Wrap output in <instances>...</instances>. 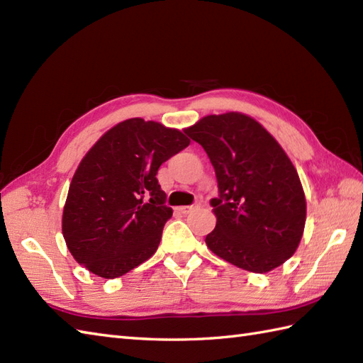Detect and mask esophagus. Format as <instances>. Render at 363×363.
I'll use <instances>...</instances> for the list:
<instances>
[{"instance_id":"obj_1","label":"esophagus","mask_w":363,"mask_h":363,"mask_svg":"<svg viewBox=\"0 0 363 363\" xmlns=\"http://www.w3.org/2000/svg\"><path fill=\"white\" fill-rule=\"evenodd\" d=\"M198 206H199V204H195V206H182V207H179V209H177V211H179V212L184 213V215H187V213H190V212H194Z\"/></svg>"}]
</instances>
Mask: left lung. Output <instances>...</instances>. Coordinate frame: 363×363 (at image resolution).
<instances>
[{
  "label": "left lung",
  "mask_w": 363,
  "mask_h": 363,
  "mask_svg": "<svg viewBox=\"0 0 363 363\" xmlns=\"http://www.w3.org/2000/svg\"><path fill=\"white\" fill-rule=\"evenodd\" d=\"M186 134L203 146L217 174L220 196L211 203L217 225L207 248L251 273L281 267L306 226V195L287 152L242 112L206 115Z\"/></svg>",
  "instance_id": "obj_1"
}]
</instances>
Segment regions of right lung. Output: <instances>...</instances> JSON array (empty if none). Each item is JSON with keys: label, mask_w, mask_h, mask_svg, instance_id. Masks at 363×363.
I'll use <instances>...</instances> for the list:
<instances>
[{"label": "right lung", "mask_w": 363, "mask_h": 363, "mask_svg": "<svg viewBox=\"0 0 363 363\" xmlns=\"http://www.w3.org/2000/svg\"><path fill=\"white\" fill-rule=\"evenodd\" d=\"M189 145L179 129L143 118L99 137L76 168L62 213L67 248L78 264L115 279L157 251L173 215L157 169Z\"/></svg>", "instance_id": "1"}]
</instances>
